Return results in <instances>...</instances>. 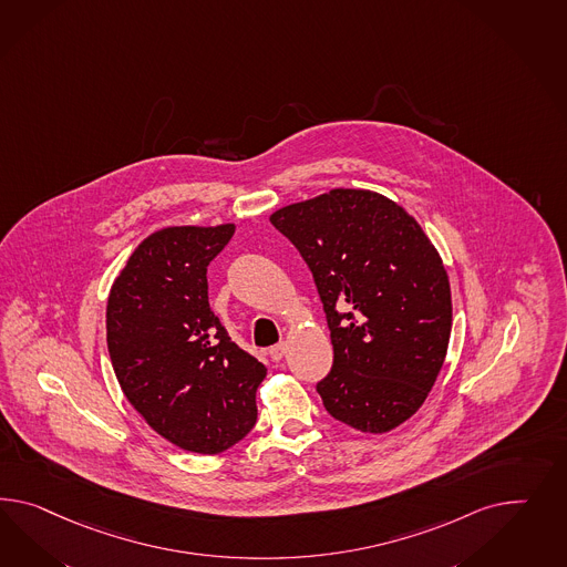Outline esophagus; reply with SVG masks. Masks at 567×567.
Listing matches in <instances>:
<instances>
[{"mask_svg":"<svg viewBox=\"0 0 567 567\" xmlns=\"http://www.w3.org/2000/svg\"><path fill=\"white\" fill-rule=\"evenodd\" d=\"M285 352H287V344H285V342H278V344L268 349V357H270L272 361H280V359L285 357Z\"/></svg>","mask_w":567,"mask_h":567,"instance_id":"34e87169","label":"esophagus"}]
</instances>
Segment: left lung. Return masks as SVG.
<instances>
[{
	"instance_id": "8db88e82",
	"label": "left lung",
	"mask_w": 567,
	"mask_h": 567,
	"mask_svg": "<svg viewBox=\"0 0 567 567\" xmlns=\"http://www.w3.org/2000/svg\"><path fill=\"white\" fill-rule=\"evenodd\" d=\"M270 223L311 270L334 349L318 382L326 411L365 433L399 427L444 365L452 297L442 258L413 216L365 189H332Z\"/></svg>"
}]
</instances>
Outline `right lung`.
<instances>
[{
  "label": "right lung",
  "mask_w": 567,
  "mask_h": 567,
  "mask_svg": "<svg viewBox=\"0 0 567 567\" xmlns=\"http://www.w3.org/2000/svg\"><path fill=\"white\" fill-rule=\"evenodd\" d=\"M233 225L171 227L144 239L113 282L107 347L123 394L171 444L220 454L256 425L266 368L208 303V264Z\"/></svg>",
  "instance_id": "right-lung-1"
}]
</instances>
